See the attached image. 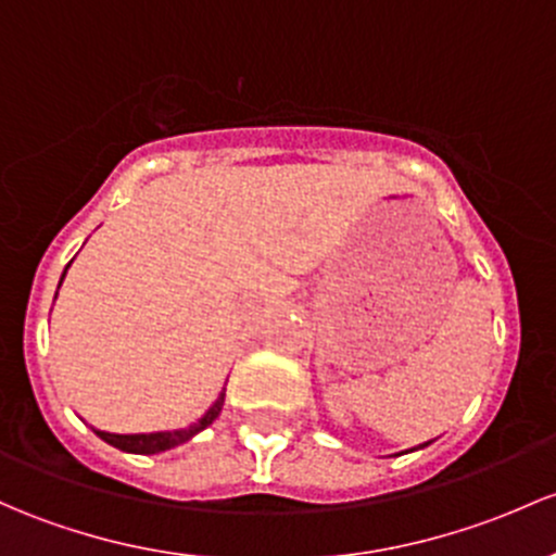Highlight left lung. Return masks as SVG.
<instances>
[{
	"label": "left lung",
	"instance_id": "8db88e82",
	"mask_svg": "<svg viewBox=\"0 0 556 556\" xmlns=\"http://www.w3.org/2000/svg\"><path fill=\"white\" fill-rule=\"evenodd\" d=\"M426 445H429V442H426Z\"/></svg>",
	"mask_w": 556,
	"mask_h": 556
}]
</instances>
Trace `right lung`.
I'll use <instances>...</instances> for the list:
<instances>
[{
    "label": "right lung",
    "mask_w": 556,
    "mask_h": 556,
    "mask_svg": "<svg viewBox=\"0 0 556 556\" xmlns=\"http://www.w3.org/2000/svg\"><path fill=\"white\" fill-rule=\"evenodd\" d=\"M68 266H72V263H68ZM63 277H66V271H63ZM58 288H61V285H58ZM220 407H224V394L215 400V405L210 407L197 424H191L189 429H178V431H154V434H109V431H98V429L92 431H96L103 442L114 445L116 450H125V453H138V455H154V453H165V450L184 445V442H189L191 437L200 434L202 429H207V426L220 416Z\"/></svg>",
    "instance_id": "1"
}]
</instances>
